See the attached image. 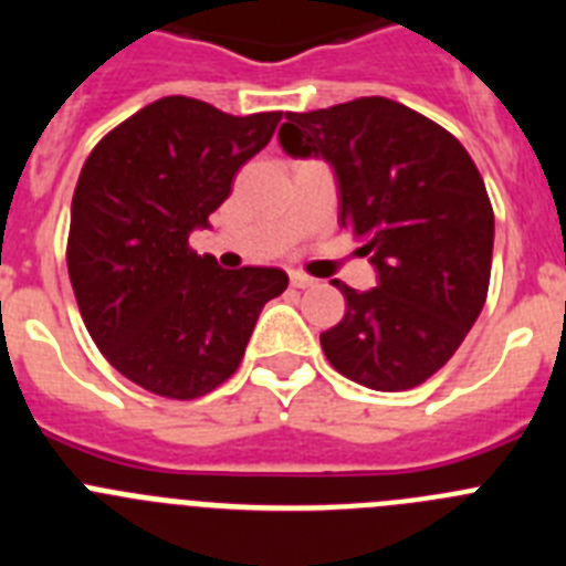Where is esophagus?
<instances>
[{
    "label": "esophagus",
    "instance_id": "34e87169",
    "mask_svg": "<svg viewBox=\"0 0 566 566\" xmlns=\"http://www.w3.org/2000/svg\"><path fill=\"white\" fill-rule=\"evenodd\" d=\"M289 277H292V286L294 289H312L314 283H317V280L308 277L306 272H292V274H289Z\"/></svg>",
    "mask_w": 566,
    "mask_h": 566
}]
</instances>
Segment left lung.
<instances>
[{
	"instance_id": "1",
	"label": "left lung",
	"mask_w": 566,
	"mask_h": 566,
	"mask_svg": "<svg viewBox=\"0 0 566 566\" xmlns=\"http://www.w3.org/2000/svg\"><path fill=\"white\" fill-rule=\"evenodd\" d=\"M289 155H323L339 223L365 240L379 283L337 280L345 317L319 334L328 363L374 391H408L457 354L488 300L493 207L468 149L437 122L382 96L286 113Z\"/></svg>"
}]
</instances>
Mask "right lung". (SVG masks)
Listing matches in <instances>:
<instances>
[{"instance_id":"obj_1","label":"right lung","mask_w":566,"mask_h":566,"mask_svg":"<svg viewBox=\"0 0 566 566\" xmlns=\"http://www.w3.org/2000/svg\"><path fill=\"white\" fill-rule=\"evenodd\" d=\"M280 118L164 96L109 129L84 161L70 207V283L98 352L144 391H214L238 371L260 308L286 292L283 269L229 272L189 247Z\"/></svg>"}]
</instances>
